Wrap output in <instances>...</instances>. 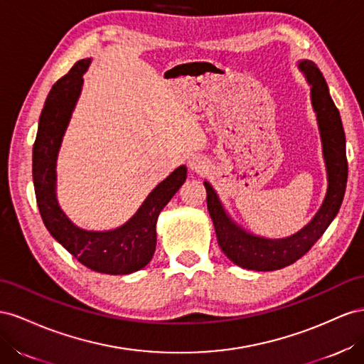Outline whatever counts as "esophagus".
I'll list each match as a JSON object with an SVG mask.
<instances>
[{
  "mask_svg": "<svg viewBox=\"0 0 364 364\" xmlns=\"http://www.w3.org/2000/svg\"><path fill=\"white\" fill-rule=\"evenodd\" d=\"M188 166L193 172H203L207 168V160L200 154H193L188 160Z\"/></svg>",
  "mask_w": 364,
  "mask_h": 364,
  "instance_id": "1",
  "label": "esophagus"
}]
</instances>
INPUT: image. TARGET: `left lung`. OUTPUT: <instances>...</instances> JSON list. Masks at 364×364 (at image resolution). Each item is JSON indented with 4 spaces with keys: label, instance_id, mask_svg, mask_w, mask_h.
<instances>
[{
    "label": "left lung",
    "instance_id": "left-lung-1",
    "mask_svg": "<svg viewBox=\"0 0 364 364\" xmlns=\"http://www.w3.org/2000/svg\"><path fill=\"white\" fill-rule=\"evenodd\" d=\"M297 68L304 73L311 87V105L316 112L321 152H323L326 166V195L313 220L297 233L279 237V240L253 235L232 220L212 184L204 181L207 209H209L221 250L233 264L247 269H255V272H273V269L291 265L302 257L337 216L346 191V137L340 112L331 99L323 75L314 62L302 59L297 62Z\"/></svg>",
    "mask_w": 364,
    "mask_h": 364
}]
</instances>
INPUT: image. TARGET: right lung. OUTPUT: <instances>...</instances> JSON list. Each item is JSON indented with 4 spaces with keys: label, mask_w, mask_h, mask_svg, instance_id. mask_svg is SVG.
I'll return each instance as SVG.
<instances>
[{
    "label": "right lung",
    "mask_w": 364,
    "mask_h": 364,
    "mask_svg": "<svg viewBox=\"0 0 364 364\" xmlns=\"http://www.w3.org/2000/svg\"><path fill=\"white\" fill-rule=\"evenodd\" d=\"M91 59L76 62L50 90L33 144V184L39 213L50 235L92 272L129 274L146 267L157 245V220L164 205L186 181L180 166L146 196L123 225L112 230H85L70 221L56 198V161L62 139L79 100Z\"/></svg>",
    "instance_id": "add662e5"
}]
</instances>
